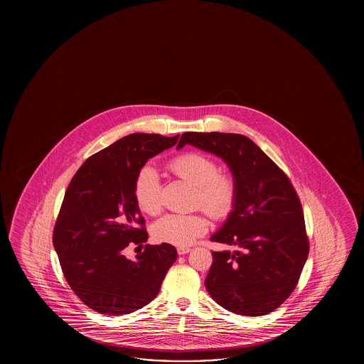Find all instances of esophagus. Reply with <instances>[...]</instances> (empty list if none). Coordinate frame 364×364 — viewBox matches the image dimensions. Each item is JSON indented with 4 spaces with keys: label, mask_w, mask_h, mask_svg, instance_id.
<instances>
[{
    "label": "esophagus",
    "mask_w": 364,
    "mask_h": 364,
    "mask_svg": "<svg viewBox=\"0 0 364 364\" xmlns=\"http://www.w3.org/2000/svg\"><path fill=\"white\" fill-rule=\"evenodd\" d=\"M191 250L188 247H178L177 248V252H178V255H186V254H188Z\"/></svg>",
    "instance_id": "34e87169"
}]
</instances>
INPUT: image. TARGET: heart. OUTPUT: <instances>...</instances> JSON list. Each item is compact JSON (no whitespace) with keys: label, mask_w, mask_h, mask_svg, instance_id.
Masks as SVG:
<instances>
[{"label":"heart","mask_w":364,"mask_h":364,"mask_svg":"<svg viewBox=\"0 0 364 364\" xmlns=\"http://www.w3.org/2000/svg\"><path fill=\"white\" fill-rule=\"evenodd\" d=\"M169 171L195 186V204L209 216L224 218L232 212L237 199V183L230 174L220 173L216 161L198 152L176 156ZM134 199L141 212L155 215L161 208V183L154 168L146 166L134 182ZM208 230V221L200 213H168L152 228L156 240L174 246H188Z\"/></svg>","instance_id":"heart-1"}]
</instances>
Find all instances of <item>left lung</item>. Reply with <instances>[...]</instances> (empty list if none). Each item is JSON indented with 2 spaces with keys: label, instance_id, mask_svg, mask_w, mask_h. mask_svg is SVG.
Returning a JSON list of instances; mask_svg holds the SVG:
<instances>
[{
  "label": "left lung",
  "instance_id": "obj_1",
  "mask_svg": "<svg viewBox=\"0 0 364 364\" xmlns=\"http://www.w3.org/2000/svg\"><path fill=\"white\" fill-rule=\"evenodd\" d=\"M190 144L223 159L237 183L234 207L210 240L237 247L213 251L209 295L237 315L262 316L293 293L309 256L302 205L287 174L247 136L185 132Z\"/></svg>",
  "mask_w": 364,
  "mask_h": 364
}]
</instances>
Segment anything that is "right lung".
<instances>
[{
  "mask_svg": "<svg viewBox=\"0 0 364 364\" xmlns=\"http://www.w3.org/2000/svg\"><path fill=\"white\" fill-rule=\"evenodd\" d=\"M178 136L136 132L117 140L85 160L65 193L53 246L71 290L99 314L118 316L144 307L177 260L169 243L146 245L135 260L124 250L148 240L132 193L135 178Z\"/></svg>",
  "mask_w": 364,
  "mask_h": 364,
  "instance_id": "right-lung-1",
  "label": "right lung"
}]
</instances>
